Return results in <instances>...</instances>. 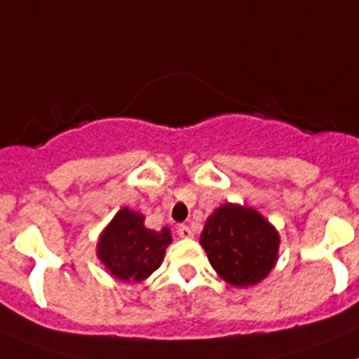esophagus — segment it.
<instances>
[{"label":"esophagus","mask_w":359,"mask_h":359,"mask_svg":"<svg viewBox=\"0 0 359 359\" xmlns=\"http://www.w3.org/2000/svg\"><path fill=\"white\" fill-rule=\"evenodd\" d=\"M177 234H180V238H185V240L187 238H192V231L187 225L177 226Z\"/></svg>","instance_id":"obj_1"}]
</instances>
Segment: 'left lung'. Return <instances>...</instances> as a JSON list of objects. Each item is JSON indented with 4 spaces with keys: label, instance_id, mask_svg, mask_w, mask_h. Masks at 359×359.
<instances>
[{
    "label": "left lung",
    "instance_id": "8db88e82",
    "mask_svg": "<svg viewBox=\"0 0 359 359\" xmlns=\"http://www.w3.org/2000/svg\"><path fill=\"white\" fill-rule=\"evenodd\" d=\"M200 243L222 280L234 287H250L274 269L280 232L252 207L223 203L207 217Z\"/></svg>",
    "mask_w": 359,
    "mask_h": 359
}]
</instances>
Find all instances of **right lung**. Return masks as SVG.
Masks as SVG:
<instances>
[{
    "label": "right lung",
    "instance_id": "add662e5",
    "mask_svg": "<svg viewBox=\"0 0 359 359\" xmlns=\"http://www.w3.org/2000/svg\"><path fill=\"white\" fill-rule=\"evenodd\" d=\"M170 243L168 226L161 231L147 229L142 212L123 207L100 234L96 254L114 280L140 283L161 265Z\"/></svg>",
    "mask_w": 359,
    "mask_h": 359
}]
</instances>
